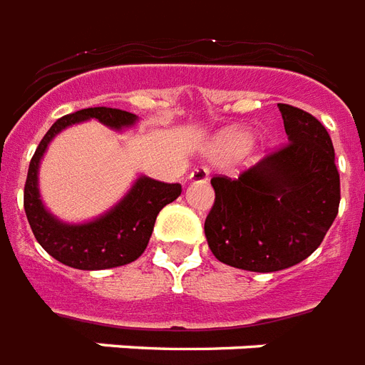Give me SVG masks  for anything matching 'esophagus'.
I'll return each mask as SVG.
<instances>
[{
	"instance_id": "esophagus-1",
	"label": "esophagus",
	"mask_w": 365,
	"mask_h": 365,
	"mask_svg": "<svg viewBox=\"0 0 365 365\" xmlns=\"http://www.w3.org/2000/svg\"><path fill=\"white\" fill-rule=\"evenodd\" d=\"M208 176H210V172H208L206 166H197V168H193V172H191L189 180L193 183H205L206 180H208Z\"/></svg>"
}]
</instances>
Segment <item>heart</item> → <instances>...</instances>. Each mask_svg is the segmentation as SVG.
Wrapping results in <instances>:
<instances>
[{"label":"heart","instance_id":"1","mask_svg":"<svg viewBox=\"0 0 365 365\" xmlns=\"http://www.w3.org/2000/svg\"><path fill=\"white\" fill-rule=\"evenodd\" d=\"M250 143H252V138H250L248 132L233 130L227 132V134L220 140L217 149H220L223 155H239L250 148Z\"/></svg>","mask_w":365,"mask_h":365}]
</instances>
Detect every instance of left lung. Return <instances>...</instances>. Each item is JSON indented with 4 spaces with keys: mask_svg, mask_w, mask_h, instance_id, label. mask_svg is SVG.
Listing matches in <instances>:
<instances>
[{
    "mask_svg": "<svg viewBox=\"0 0 365 365\" xmlns=\"http://www.w3.org/2000/svg\"><path fill=\"white\" fill-rule=\"evenodd\" d=\"M288 142L239 178L216 174L205 222L212 254L254 272L282 271L322 244L341 200L331 138L311 113L278 104Z\"/></svg>",
    "mask_w": 365,
    "mask_h": 365,
    "instance_id": "left-lung-1",
    "label": "left lung"
}]
</instances>
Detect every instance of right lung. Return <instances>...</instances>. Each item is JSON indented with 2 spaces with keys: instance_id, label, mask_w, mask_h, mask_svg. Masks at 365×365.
<instances>
[{
  "instance_id": "1",
  "label": "right lung",
  "mask_w": 365,
  "mask_h": 365,
  "mask_svg": "<svg viewBox=\"0 0 365 365\" xmlns=\"http://www.w3.org/2000/svg\"><path fill=\"white\" fill-rule=\"evenodd\" d=\"M87 119H98L111 128H121L136 121V115L113 108H87L60 117L43 136L30 160L24 185V210L34 237L47 254L73 269L98 271L132 263L143 254L159 212L182 195V185L140 178L130 193L96 222L66 225L54 220L43 208L39 199L37 166L47 149V143L62 128Z\"/></svg>"
}]
</instances>
